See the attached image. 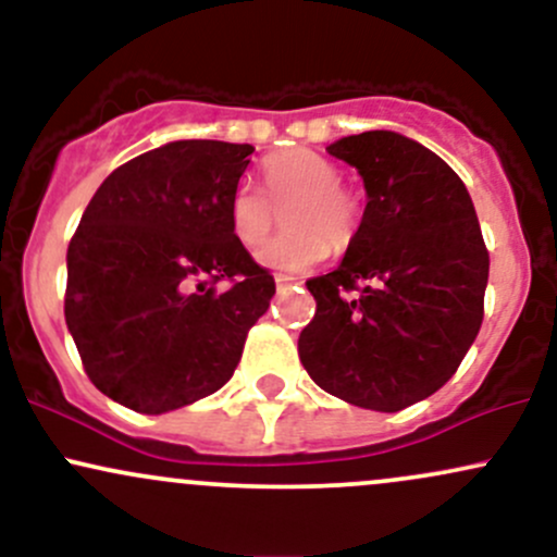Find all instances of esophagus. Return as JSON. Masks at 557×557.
<instances>
[{
  "label": "esophagus",
  "instance_id": "obj_1",
  "mask_svg": "<svg viewBox=\"0 0 557 557\" xmlns=\"http://www.w3.org/2000/svg\"><path fill=\"white\" fill-rule=\"evenodd\" d=\"M274 283H277L280 290L287 285H296V277H287V274H274Z\"/></svg>",
  "mask_w": 557,
  "mask_h": 557
}]
</instances>
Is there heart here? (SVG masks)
Instances as JSON below:
<instances>
[{
  "label": "heart",
  "mask_w": 557,
  "mask_h": 557,
  "mask_svg": "<svg viewBox=\"0 0 557 557\" xmlns=\"http://www.w3.org/2000/svg\"><path fill=\"white\" fill-rule=\"evenodd\" d=\"M343 183V172L327 157L306 149L267 159L264 193L243 183L230 198V230L243 248L253 251L270 238L277 214L285 233L259 251L267 270L298 274L354 240L361 222L359 198Z\"/></svg>",
  "instance_id": "heart-1"
}]
</instances>
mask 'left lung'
<instances>
[{"label": "left lung", "instance_id": "obj_1", "mask_svg": "<svg viewBox=\"0 0 557 557\" xmlns=\"http://www.w3.org/2000/svg\"><path fill=\"white\" fill-rule=\"evenodd\" d=\"M327 151L359 170L369 201L341 267L306 280L317 314L298 356L330 395L393 413L461 367L482 327L490 253L469 190L434 151L393 131Z\"/></svg>", "mask_w": 557, "mask_h": 557}]
</instances>
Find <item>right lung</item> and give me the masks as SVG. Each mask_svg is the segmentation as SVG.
<instances>
[{
    "label": "right lung",
    "instance_id": "obj_1",
    "mask_svg": "<svg viewBox=\"0 0 557 557\" xmlns=\"http://www.w3.org/2000/svg\"><path fill=\"white\" fill-rule=\"evenodd\" d=\"M251 154V144L172 140L88 201L67 246L65 322L88 380L120 406L164 413L216 393L270 309L274 277L227 216Z\"/></svg>",
    "mask_w": 557,
    "mask_h": 557
}]
</instances>
